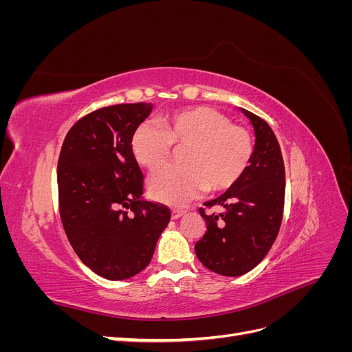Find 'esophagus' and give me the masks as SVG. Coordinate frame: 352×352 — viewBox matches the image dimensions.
Wrapping results in <instances>:
<instances>
[{"label": "esophagus", "instance_id": "34e87169", "mask_svg": "<svg viewBox=\"0 0 352 352\" xmlns=\"http://www.w3.org/2000/svg\"><path fill=\"white\" fill-rule=\"evenodd\" d=\"M186 212V210H184V208H173L172 210V219H179V217H182L184 214Z\"/></svg>", "mask_w": 352, "mask_h": 352}]
</instances>
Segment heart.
Instances as JSON below:
<instances>
[{
  "label": "heart",
  "instance_id": "obj_1",
  "mask_svg": "<svg viewBox=\"0 0 352 352\" xmlns=\"http://www.w3.org/2000/svg\"><path fill=\"white\" fill-rule=\"evenodd\" d=\"M131 146L136 162L148 170L163 167L175 146H185L180 155L185 166L162 168L150 179L151 195L170 206L185 204L207 189L228 190L247 172L254 154L251 133L206 105L141 123Z\"/></svg>",
  "mask_w": 352,
  "mask_h": 352
}]
</instances>
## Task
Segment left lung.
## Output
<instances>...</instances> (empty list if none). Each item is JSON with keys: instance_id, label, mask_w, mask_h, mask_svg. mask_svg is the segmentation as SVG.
<instances>
[{"instance_id": "left-lung-1", "label": "left lung", "mask_w": 352, "mask_h": 352, "mask_svg": "<svg viewBox=\"0 0 352 352\" xmlns=\"http://www.w3.org/2000/svg\"><path fill=\"white\" fill-rule=\"evenodd\" d=\"M254 126L255 148L251 164L236 185L216 199L204 202L220 212L199 208L207 230L197 243L199 261L221 276L252 270L267 252L282 225L285 164L276 135L261 117L243 110Z\"/></svg>"}]
</instances>
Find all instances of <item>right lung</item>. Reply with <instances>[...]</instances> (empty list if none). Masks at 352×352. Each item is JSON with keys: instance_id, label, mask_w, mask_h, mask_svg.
Masks as SVG:
<instances>
[{"instance_id": "right-lung-1", "label": "right lung", "mask_w": 352, "mask_h": 352, "mask_svg": "<svg viewBox=\"0 0 352 352\" xmlns=\"http://www.w3.org/2000/svg\"><path fill=\"white\" fill-rule=\"evenodd\" d=\"M150 102L116 104L83 116L61 145L57 166L63 228L82 263L102 278L123 280L150 264L170 208L141 201L144 175L132 135Z\"/></svg>"}]
</instances>
